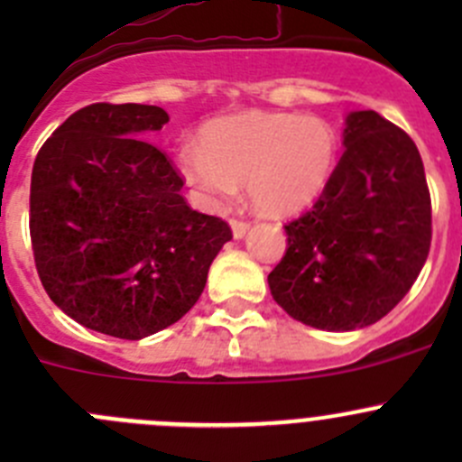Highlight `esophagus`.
<instances>
[{"instance_id": "1", "label": "esophagus", "mask_w": 462, "mask_h": 462, "mask_svg": "<svg viewBox=\"0 0 462 462\" xmlns=\"http://www.w3.org/2000/svg\"><path fill=\"white\" fill-rule=\"evenodd\" d=\"M230 227H232V236H235V239H244L250 226L245 221H236V218H232Z\"/></svg>"}]
</instances>
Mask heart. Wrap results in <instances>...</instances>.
Listing matches in <instances>:
<instances>
[{
    "mask_svg": "<svg viewBox=\"0 0 462 462\" xmlns=\"http://www.w3.org/2000/svg\"><path fill=\"white\" fill-rule=\"evenodd\" d=\"M339 141L315 116L241 111L212 120L199 144L179 149V170L212 208H223L248 185V197L265 217H291L324 194Z\"/></svg>",
    "mask_w": 462,
    "mask_h": 462,
    "instance_id": "heart-1",
    "label": "heart"
}]
</instances>
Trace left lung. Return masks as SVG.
Listing matches in <instances>:
<instances>
[{"label":"left lung","mask_w":462,"mask_h":462,"mask_svg":"<svg viewBox=\"0 0 462 462\" xmlns=\"http://www.w3.org/2000/svg\"><path fill=\"white\" fill-rule=\"evenodd\" d=\"M344 147L313 209L286 226L273 300L319 330L365 328L398 306L431 245V199L416 143L375 111L344 118Z\"/></svg>","instance_id":"left-lung-1"}]
</instances>
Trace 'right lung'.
Listing matches in <instances>:
<instances>
[{
  "label": "right lung",
  "instance_id": "add662e5",
  "mask_svg": "<svg viewBox=\"0 0 462 462\" xmlns=\"http://www.w3.org/2000/svg\"><path fill=\"white\" fill-rule=\"evenodd\" d=\"M153 105H88L42 144L31 176V241L53 304L85 328L143 339L179 321L232 239L185 203L165 153L143 136Z\"/></svg>",
  "mask_w": 462,
  "mask_h": 462
}]
</instances>
